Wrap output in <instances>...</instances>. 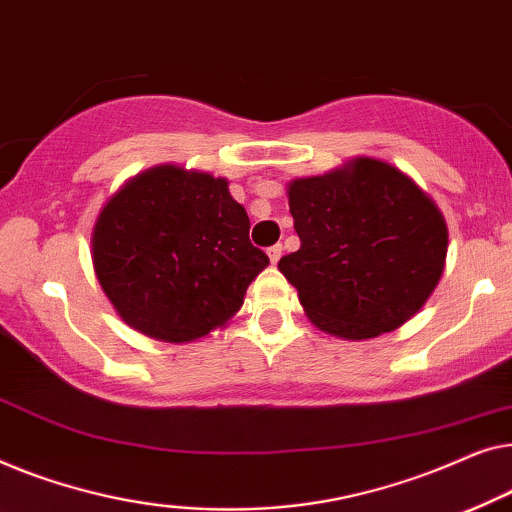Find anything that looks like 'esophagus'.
<instances>
[{
    "label": "esophagus",
    "instance_id": "obj_1",
    "mask_svg": "<svg viewBox=\"0 0 512 512\" xmlns=\"http://www.w3.org/2000/svg\"><path fill=\"white\" fill-rule=\"evenodd\" d=\"M266 255H269L271 264H276L278 259H280V255H283V246H280V243H276V246H271L269 250H266Z\"/></svg>",
    "mask_w": 512,
    "mask_h": 512
}]
</instances>
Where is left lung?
Segmentation results:
<instances>
[{
    "label": "left lung",
    "instance_id": "1",
    "mask_svg": "<svg viewBox=\"0 0 512 512\" xmlns=\"http://www.w3.org/2000/svg\"><path fill=\"white\" fill-rule=\"evenodd\" d=\"M301 246L278 269L304 313L345 341L399 329L427 304L445 269L448 225L413 178L376 157H352L287 183Z\"/></svg>",
    "mask_w": 512,
    "mask_h": 512
}]
</instances>
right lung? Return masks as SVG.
<instances>
[{"instance_id": "right-lung-1", "label": "right lung", "mask_w": 512, "mask_h": 512, "mask_svg": "<svg viewBox=\"0 0 512 512\" xmlns=\"http://www.w3.org/2000/svg\"><path fill=\"white\" fill-rule=\"evenodd\" d=\"M248 229L227 178L157 164L102 206L92 266L125 325L155 341L190 343L225 327L269 264Z\"/></svg>"}]
</instances>
